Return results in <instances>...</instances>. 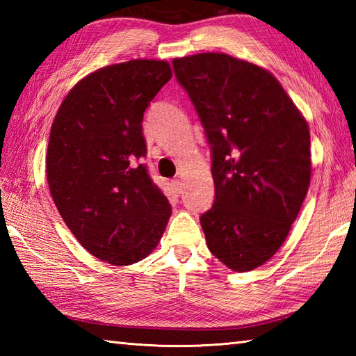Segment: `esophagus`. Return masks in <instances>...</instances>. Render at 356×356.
<instances>
[{
    "instance_id": "esophagus-1",
    "label": "esophagus",
    "mask_w": 356,
    "mask_h": 356,
    "mask_svg": "<svg viewBox=\"0 0 356 356\" xmlns=\"http://www.w3.org/2000/svg\"><path fill=\"white\" fill-rule=\"evenodd\" d=\"M171 185L174 188V193H176L177 195H180V194L184 193V185H182V182H180L179 179H174L172 182H171Z\"/></svg>"
}]
</instances>
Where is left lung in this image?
<instances>
[{"label": "left lung", "instance_id": "obj_1", "mask_svg": "<svg viewBox=\"0 0 356 356\" xmlns=\"http://www.w3.org/2000/svg\"><path fill=\"white\" fill-rule=\"evenodd\" d=\"M213 149L214 205L200 217L209 251L236 272L283 245L311 184L305 116L266 69L226 53L172 61Z\"/></svg>", "mask_w": 356, "mask_h": 356}]
</instances>
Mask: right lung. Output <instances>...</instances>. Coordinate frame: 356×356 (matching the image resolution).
<instances>
[{
	"instance_id": "1",
	"label": "right lung",
	"mask_w": 356,
	"mask_h": 356,
	"mask_svg": "<svg viewBox=\"0 0 356 356\" xmlns=\"http://www.w3.org/2000/svg\"><path fill=\"white\" fill-rule=\"evenodd\" d=\"M171 76L170 64L157 59L102 67L67 93L50 128L53 202L79 243L115 266L153 252L171 216L140 161L143 113Z\"/></svg>"
}]
</instances>
